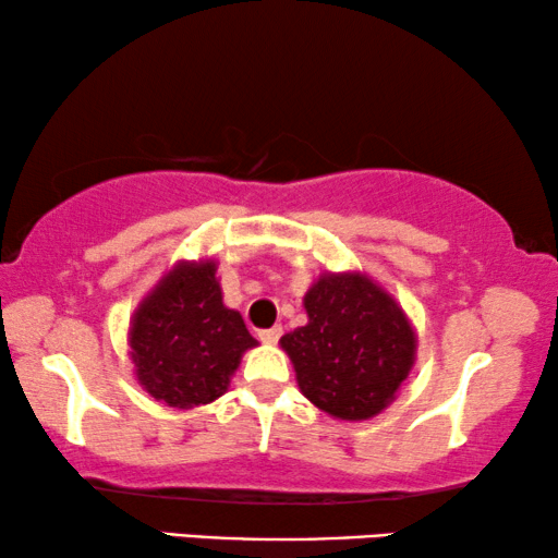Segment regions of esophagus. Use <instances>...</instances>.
I'll return each instance as SVG.
<instances>
[{
    "label": "esophagus",
    "mask_w": 558,
    "mask_h": 558,
    "mask_svg": "<svg viewBox=\"0 0 558 558\" xmlns=\"http://www.w3.org/2000/svg\"><path fill=\"white\" fill-rule=\"evenodd\" d=\"M281 338V327H269V330L258 332V340L266 342V345H274Z\"/></svg>",
    "instance_id": "esophagus-1"
}]
</instances>
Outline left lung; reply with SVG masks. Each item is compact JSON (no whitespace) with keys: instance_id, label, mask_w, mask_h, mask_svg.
Wrapping results in <instances>:
<instances>
[{"instance_id":"8db88e82","label":"left lung","mask_w":558,"mask_h":558,"mask_svg":"<svg viewBox=\"0 0 558 558\" xmlns=\"http://www.w3.org/2000/svg\"><path fill=\"white\" fill-rule=\"evenodd\" d=\"M307 325L279 340L300 391L342 422L378 416L416 361L401 304L363 271H325L304 294Z\"/></svg>"}]
</instances>
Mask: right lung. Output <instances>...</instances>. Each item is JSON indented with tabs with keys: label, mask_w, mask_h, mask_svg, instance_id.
Wrapping results in <instances>:
<instances>
[{
	"label": "right lung",
	"mask_w": 558,
	"mask_h": 558,
	"mask_svg": "<svg viewBox=\"0 0 558 558\" xmlns=\"http://www.w3.org/2000/svg\"><path fill=\"white\" fill-rule=\"evenodd\" d=\"M218 264L178 262L151 287L129 323L134 376L151 399L195 409L220 399L246 350L258 342L223 304Z\"/></svg>",
	"instance_id": "add662e5"
}]
</instances>
